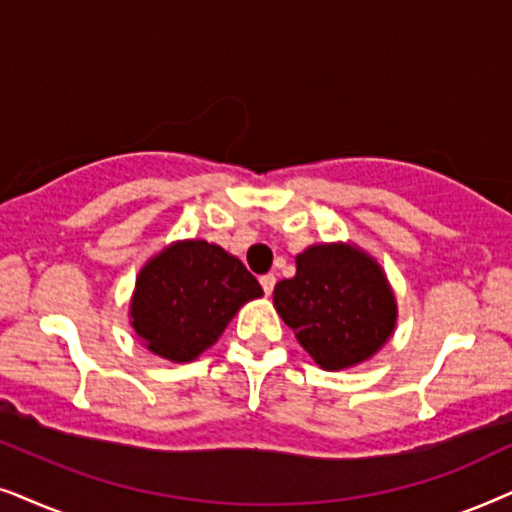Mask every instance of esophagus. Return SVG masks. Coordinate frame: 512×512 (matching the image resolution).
<instances>
[{
    "label": "esophagus",
    "mask_w": 512,
    "mask_h": 512,
    "mask_svg": "<svg viewBox=\"0 0 512 512\" xmlns=\"http://www.w3.org/2000/svg\"><path fill=\"white\" fill-rule=\"evenodd\" d=\"M260 283H262L264 295H271V292H274V285H276V276L274 274H264L260 278Z\"/></svg>",
    "instance_id": "obj_1"
}]
</instances>
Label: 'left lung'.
I'll return each instance as SVG.
<instances>
[{
    "label": "left lung",
    "mask_w": 512,
    "mask_h": 512,
    "mask_svg": "<svg viewBox=\"0 0 512 512\" xmlns=\"http://www.w3.org/2000/svg\"><path fill=\"white\" fill-rule=\"evenodd\" d=\"M274 306L323 370L372 358L398 318L377 260L346 243L311 245L297 255V274L276 283Z\"/></svg>",
    "instance_id": "obj_1"
}]
</instances>
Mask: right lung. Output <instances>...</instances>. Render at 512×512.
Here are the masks:
<instances>
[{
  "label": "right lung",
  "mask_w": 512,
  "mask_h": 512,
  "mask_svg": "<svg viewBox=\"0 0 512 512\" xmlns=\"http://www.w3.org/2000/svg\"><path fill=\"white\" fill-rule=\"evenodd\" d=\"M257 297L260 283L238 257L208 241H177L140 269L131 325L156 356L189 363Z\"/></svg>",
  "instance_id": "add662e5"
}]
</instances>
